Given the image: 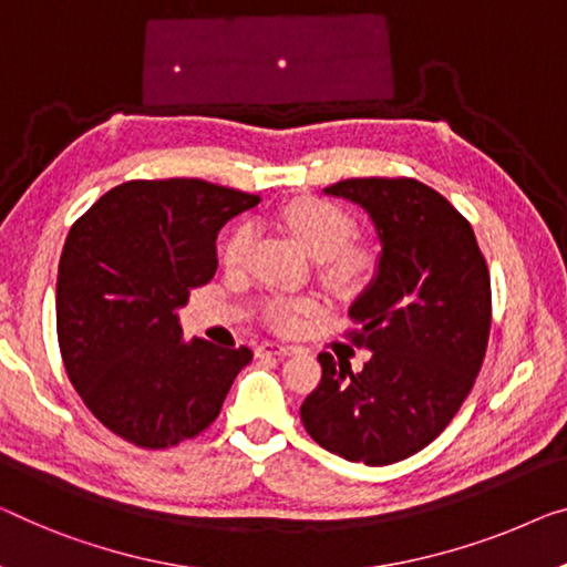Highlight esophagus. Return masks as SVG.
Instances as JSON below:
<instances>
[{"label":"esophagus","instance_id":"1","mask_svg":"<svg viewBox=\"0 0 567 567\" xmlns=\"http://www.w3.org/2000/svg\"><path fill=\"white\" fill-rule=\"evenodd\" d=\"M257 357L265 359V357H290L295 353V346H282V343H275V341H265L257 346Z\"/></svg>","mask_w":567,"mask_h":567}]
</instances>
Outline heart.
<instances>
[{
    "instance_id": "b5f03b06",
    "label": "heart",
    "mask_w": 567,
    "mask_h": 567,
    "mask_svg": "<svg viewBox=\"0 0 567 567\" xmlns=\"http://www.w3.org/2000/svg\"><path fill=\"white\" fill-rule=\"evenodd\" d=\"M280 224L292 234V239L306 249V255L320 261V280L336 292H357L377 272V255L367 244L351 241L357 224L338 208L336 203L323 198H298L280 210ZM251 244L249 226H236L229 234L221 261L229 269H239L247 259ZM316 310L312 300H269L261 316L275 331L292 333L300 320Z\"/></svg>"
}]
</instances>
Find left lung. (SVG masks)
I'll list each match as a JSON object with an SVG mask.
<instances>
[{
  "label": "left lung",
  "mask_w": 567,
  "mask_h": 567,
  "mask_svg": "<svg viewBox=\"0 0 567 567\" xmlns=\"http://www.w3.org/2000/svg\"><path fill=\"white\" fill-rule=\"evenodd\" d=\"M374 224L377 277L353 302L361 371L320 353L300 408L308 435L346 461L390 466L443 433L473 390L492 328V282L471 224L415 177H351L326 188Z\"/></svg>",
  "instance_id": "1"
}]
</instances>
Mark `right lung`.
<instances>
[{
	"label": "right lung",
	"mask_w": 567,
	"mask_h": 567,
	"mask_svg": "<svg viewBox=\"0 0 567 567\" xmlns=\"http://www.w3.org/2000/svg\"><path fill=\"white\" fill-rule=\"evenodd\" d=\"M259 196L198 181H130L68 231L55 323L68 379L101 425L171 447L218 417L247 346L183 341L177 308L216 275V236Z\"/></svg>",
	"instance_id": "1"
}]
</instances>
